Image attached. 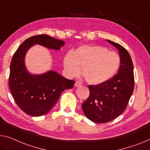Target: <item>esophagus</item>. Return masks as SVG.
Wrapping results in <instances>:
<instances>
[{
  "label": "esophagus",
  "instance_id": "esophagus-1",
  "mask_svg": "<svg viewBox=\"0 0 150 150\" xmlns=\"http://www.w3.org/2000/svg\"><path fill=\"white\" fill-rule=\"evenodd\" d=\"M81 85V82L79 81H76L75 83V87H79Z\"/></svg>",
  "mask_w": 150,
  "mask_h": 150
}]
</instances>
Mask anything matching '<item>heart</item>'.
<instances>
[{
  "mask_svg": "<svg viewBox=\"0 0 150 150\" xmlns=\"http://www.w3.org/2000/svg\"><path fill=\"white\" fill-rule=\"evenodd\" d=\"M120 57L115 52L101 46L83 45L64 58L65 68L71 76L82 74L88 83L100 85L111 79L120 66Z\"/></svg>",
  "mask_w": 150,
  "mask_h": 150,
  "instance_id": "heart-1",
  "label": "heart"
}]
</instances>
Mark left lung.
<instances>
[{"instance_id":"left-lung-1","label":"left lung","mask_w":150,"mask_h":150,"mask_svg":"<svg viewBox=\"0 0 150 150\" xmlns=\"http://www.w3.org/2000/svg\"><path fill=\"white\" fill-rule=\"evenodd\" d=\"M118 50V73L100 85H89V96L82 104L85 117L91 122L104 123L119 117L126 109L134 89V65L130 54L122 45L106 40Z\"/></svg>"}]
</instances>
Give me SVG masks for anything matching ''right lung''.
<instances>
[{
    "label": "right lung",
    "instance_id": "add662e5",
    "mask_svg": "<svg viewBox=\"0 0 150 150\" xmlns=\"http://www.w3.org/2000/svg\"><path fill=\"white\" fill-rule=\"evenodd\" d=\"M35 45L59 51L65 42L47 35L33 36L18 47L12 59L9 87L13 98L24 112L39 117L48 113L58 101L61 93L73 88L75 82L53 70L42 74L30 73L25 65V57Z\"/></svg>",
    "mask_w": 150,
    "mask_h": 150
}]
</instances>
